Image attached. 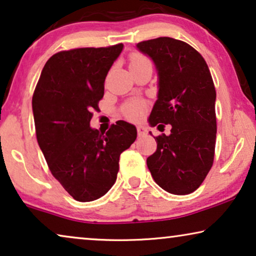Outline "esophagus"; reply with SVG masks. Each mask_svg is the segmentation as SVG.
Returning <instances> with one entry per match:
<instances>
[{"label":"esophagus","mask_w":256,"mask_h":256,"mask_svg":"<svg viewBox=\"0 0 256 256\" xmlns=\"http://www.w3.org/2000/svg\"><path fill=\"white\" fill-rule=\"evenodd\" d=\"M146 132H148V130H146V128L144 127V126H138V135L141 138V136H144L146 135Z\"/></svg>","instance_id":"34e87169"}]
</instances>
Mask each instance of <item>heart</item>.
I'll return each instance as SVG.
<instances>
[{
  "instance_id": "1",
  "label": "heart",
  "mask_w": 256,
  "mask_h": 256,
  "mask_svg": "<svg viewBox=\"0 0 256 256\" xmlns=\"http://www.w3.org/2000/svg\"><path fill=\"white\" fill-rule=\"evenodd\" d=\"M144 60H146V59L143 56L135 54L130 57V66L140 64V62ZM146 110V102H143V101H132V102L124 104V108H122V114L127 118H129V120H138V118H141L144 115Z\"/></svg>"
}]
</instances>
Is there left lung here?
Masks as SVG:
<instances>
[{
    "label": "left lung",
    "mask_w": 256,
    "mask_h": 256,
    "mask_svg": "<svg viewBox=\"0 0 256 256\" xmlns=\"http://www.w3.org/2000/svg\"><path fill=\"white\" fill-rule=\"evenodd\" d=\"M138 48L155 62L158 96L149 124H171L156 136V152L146 158L154 180L172 194L200 186L214 160L216 88L208 66L197 50L170 37L140 42Z\"/></svg>",
    "instance_id": "obj_1"
}]
</instances>
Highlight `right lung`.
I'll return each mask as SVG.
<instances>
[{
  "mask_svg": "<svg viewBox=\"0 0 256 256\" xmlns=\"http://www.w3.org/2000/svg\"><path fill=\"white\" fill-rule=\"evenodd\" d=\"M124 44L60 51L46 62L32 96L38 144L51 174L78 202L102 197L116 180L122 152L136 140L135 126L90 127L104 79Z\"/></svg>",
  "mask_w": 256,
  "mask_h": 256,
  "instance_id": "obj_1",
  "label": "right lung"
}]
</instances>
